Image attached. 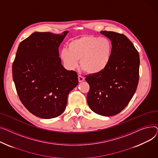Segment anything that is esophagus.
<instances>
[{"instance_id": "esophagus-1", "label": "esophagus", "mask_w": 158, "mask_h": 158, "mask_svg": "<svg viewBox=\"0 0 158 158\" xmlns=\"http://www.w3.org/2000/svg\"><path fill=\"white\" fill-rule=\"evenodd\" d=\"M78 78L79 82H81V81L85 80V78H83V77H81V76H80V75L78 77Z\"/></svg>"}]
</instances>
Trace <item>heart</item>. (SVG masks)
Wrapping results in <instances>:
<instances>
[{"label": "heart", "instance_id": "obj_1", "mask_svg": "<svg viewBox=\"0 0 158 158\" xmlns=\"http://www.w3.org/2000/svg\"><path fill=\"white\" fill-rule=\"evenodd\" d=\"M112 52L113 44L109 39L86 35L72 40L68 44V50H62L60 57L68 68H76L80 60L82 70L95 75L108 67Z\"/></svg>", "mask_w": 158, "mask_h": 158}]
</instances>
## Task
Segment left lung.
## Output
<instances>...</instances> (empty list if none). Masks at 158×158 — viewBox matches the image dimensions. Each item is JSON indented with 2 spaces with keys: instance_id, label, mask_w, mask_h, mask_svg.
Listing matches in <instances>:
<instances>
[{
  "instance_id": "1",
  "label": "left lung",
  "mask_w": 158,
  "mask_h": 158,
  "mask_svg": "<svg viewBox=\"0 0 158 158\" xmlns=\"http://www.w3.org/2000/svg\"><path fill=\"white\" fill-rule=\"evenodd\" d=\"M112 41L113 52L108 67L87 76L90 90L87 100L97 114L113 116L125 108L135 94L139 80L140 56L133 44L122 34L101 31Z\"/></svg>"
}]
</instances>
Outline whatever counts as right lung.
I'll list each match as a JSON object with an SVG mask.
<instances>
[{
    "instance_id": "obj_1",
    "label": "right lung",
    "mask_w": 158,
    "mask_h": 158,
    "mask_svg": "<svg viewBox=\"0 0 158 158\" xmlns=\"http://www.w3.org/2000/svg\"><path fill=\"white\" fill-rule=\"evenodd\" d=\"M68 32H34L18 46L13 79L22 104L36 117L61 115L69 92L78 85L77 72L65 69L59 57V47Z\"/></svg>"
}]
</instances>
